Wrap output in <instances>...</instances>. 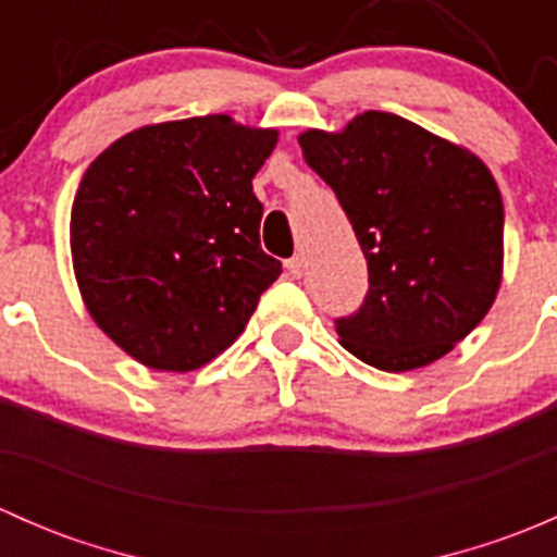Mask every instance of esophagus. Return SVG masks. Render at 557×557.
<instances>
[{"label": "esophagus", "instance_id": "34e87169", "mask_svg": "<svg viewBox=\"0 0 557 557\" xmlns=\"http://www.w3.org/2000/svg\"><path fill=\"white\" fill-rule=\"evenodd\" d=\"M285 267H288L290 277H301V272H305V258L301 256L288 258V261H285Z\"/></svg>", "mask_w": 557, "mask_h": 557}]
</instances>
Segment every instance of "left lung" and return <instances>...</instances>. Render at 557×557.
<instances>
[{"mask_svg": "<svg viewBox=\"0 0 557 557\" xmlns=\"http://www.w3.org/2000/svg\"><path fill=\"white\" fill-rule=\"evenodd\" d=\"M307 164L339 199L369 269L363 305L336 318L342 347L383 372L450 352L502 285L504 205L487 166L393 112L305 132Z\"/></svg>", "mask_w": 557, "mask_h": 557, "instance_id": "left-lung-1", "label": "left lung"}]
</instances>
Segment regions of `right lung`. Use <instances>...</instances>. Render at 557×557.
Here are the masks:
<instances>
[{
    "mask_svg": "<svg viewBox=\"0 0 557 557\" xmlns=\"http://www.w3.org/2000/svg\"><path fill=\"white\" fill-rule=\"evenodd\" d=\"M274 145V128L185 117L126 134L83 174L70 221L77 285L99 329L139 363L205 367L280 277L252 194Z\"/></svg>",
    "mask_w": 557,
    "mask_h": 557,
    "instance_id": "obj_1",
    "label": "right lung"
}]
</instances>
